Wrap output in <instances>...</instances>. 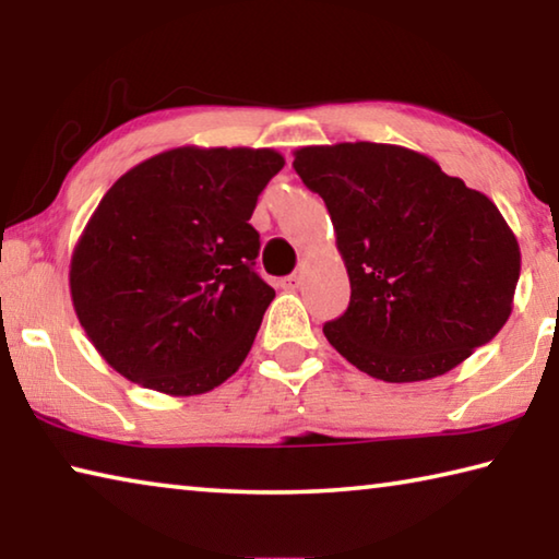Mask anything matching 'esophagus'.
<instances>
[{
  "mask_svg": "<svg viewBox=\"0 0 559 559\" xmlns=\"http://www.w3.org/2000/svg\"><path fill=\"white\" fill-rule=\"evenodd\" d=\"M300 283H302V276H300V273H293V276H288V278H283V281H281V286L286 288V290H296V288H300Z\"/></svg>",
  "mask_w": 559,
  "mask_h": 559,
  "instance_id": "1",
  "label": "esophagus"
}]
</instances>
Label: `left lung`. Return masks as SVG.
I'll list each match as a JSON object with an SVG mask.
<instances>
[{"mask_svg":"<svg viewBox=\"0 0 559 559\" xmlns=\"http://www.w3.org/2000/svg\"><path fill=\"white\" fill-rule=\"evenodd\" d=\"M293 157L323 197L353 288L345 316L323 328L347 362L374 380L421 382L498 335L520 246L484 192L402 145H308Z\"/></svg>","mask_w":559,"mask_h":559,"instance_id":"obj_1","label":"left lung"}]
</instances>
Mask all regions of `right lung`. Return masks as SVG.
<instances>
[{"label":"right lung","instance_id":"add662e5","mask_svg":"<svg viewBox=\"0 0 559 559\" xmlns=\"http://www.w3.org/2000/svg\"><path fill=\"white\" fill-rule=\"evenodd\" d=\"M286 165L271 147H173L128 169L73 246V310L126 380L212 392L249 355L276 298L253 263L259 194Z\"/></svg>","mask_w":559,"mask_h":559}]
</instances>
